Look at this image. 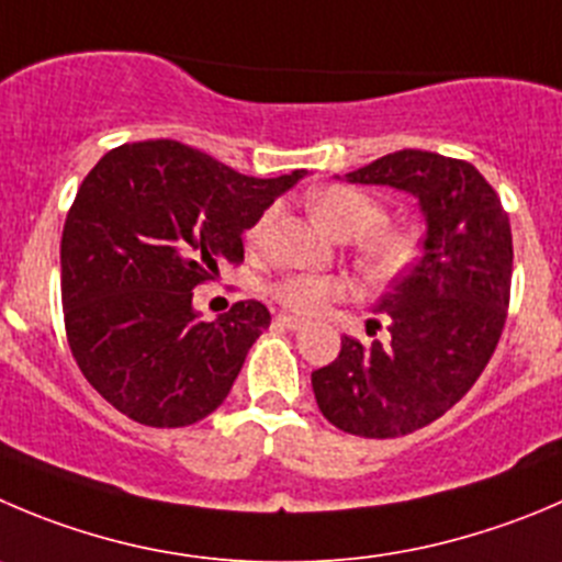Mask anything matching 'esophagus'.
<instances>
[{
  "label": "esophagus",
  "instance_id": "esophagus-1",
  "mask_svg": "<svg viewBox=\"0 0 562 562\" xmlns=\"http://www.w3.org/2000/svg\"><path fill=\"white\" fill-rule=\"evenodd\" d=\"M276 323L284 325V328H290V330H301L303 325H306L301 317H292V314H278Z\"/></svg>",
  "mask_w": 562,
  "mask_h": 562
}]
</instances>
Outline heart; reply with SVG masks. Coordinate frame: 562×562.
<instances>
[{
  "label": "heart",
  "instance_id": "b5f03b06",
  "mask_svg": "<svg viewBox=\"0 0 562 562\" xmlns=\"http://www.w3.org/2000/svg\"><path fill=\"white\" fill-rule=\"evenodd\" d=\"M308 210H312V215L317 217V223L325 232H330L339 239H350L352 261L375 284L397 278L416 259L419 239H416L414 228L400 226V223H383L386 221L383 204L372 192L361 190V187H323V190H317L308 198ZM270 223L272 212H265L254 223V228H250V245L265 243ZM345 295L347 284L334 276H306V272H297V276L281 278L272 286V297L284 308H290L292 314H303V317L323 314L330 303L341 301Z\"/></svg>",
  "mask_w": 562,
  "mask_h": 562
}]
</instances>
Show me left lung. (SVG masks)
Instances as JSON below:
<instances>
[{
  "label": "left lung",
  "instance_id": "8db88e82",
  "mask_svg": "<svg viewBox=\"0 0 562 562\" xmlns=\"http://www.w3.org/2000/svg\"><path fill=\"white\" fill-rule=\"evenodd\" d=\"M345 179L411 192L427 223L425 250L378 303L389 339L345 336L336 361L312 372V389L339 430L408 436L445 416L494 356L510 303V221L463 159L403 148Z\"/></svg>",
  "mask_w": 562,
  "mask_h": 562
}]
</instances>
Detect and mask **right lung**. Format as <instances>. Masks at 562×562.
<instances>
[{"label": "right lung", "mask_w": 562, "mask_h": 562, "mask_svg": "<svg viewBox=\"0 0 562 562\" xmlns=\"http://www.w3.org/2000/svg\"><path fill=\"white\" fill-rule=\"evenodd\" d=\"M306 170L254 179L176 140L126 143L85 176L60 243L66 336L90 386L148 427H187L232 392L270 325L259 301L204 323L192 290Z\"/></svg>", "instance_id": "obj_1"}]
</instances>
